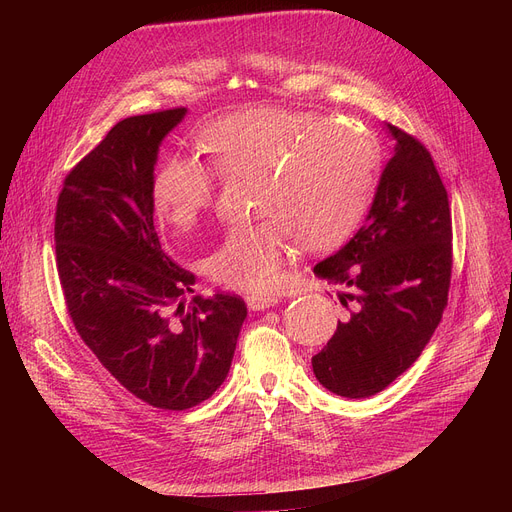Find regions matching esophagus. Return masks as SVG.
<instances>
[{"mask_svg":"<svg viewBox=\"0 0 512 512\" xmlns=\"http://www.w3.org/2000/svg\"><path fill=\"white\" fill-rule=\"evenodd\" d=\"M245 301L251 311H263V309L274 307L280 299H278V294H249Z\"/></svg>","mask_w":512,"mask_h":512,"instance_id":"34e87169","label":"esophagus"}]
</instances>
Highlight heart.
<instances>
[{
	"mask_svg": "<svg viewBox=\"0 0 512 512\" xmlns=\"http://www.w3.org/2000/svg\"><path fill=\"white\" fill-rule=\"evenodd\" d=\"M201 147L220 174L263 178L259 213L270 220L230 228L205 259L207 276L226 288H274L292 238L307 251L338 245L359 222L371 191V134L311 112H236L209 124ZM215 188V174L197 157L176 155L153 180V205L164 222L188 228L213 205Z\"/></svg>",
	"mask_w": 512,
	"mask_h": 512,
	"instance_id": "b5f03b06",
	"label": "heart"
}]
</instances>
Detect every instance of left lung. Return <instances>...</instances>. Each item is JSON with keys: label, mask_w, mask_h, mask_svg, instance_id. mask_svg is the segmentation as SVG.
Returning a JSON list of instances; mask_svg holds the SVG:
<instances>
[{"label": "left lung", "mask_w": 512, "mask_h": 512, "mask_svg": "<svg viewBox=\"0 0 512 512\" xmlns=\"http://www.w3.org/2000/svg\"><path fill=\"white\" fill-rule=\"evenodd\" d=\"M394 155L380 176L365 224L313 274L344 286L346 317L311 359L319 384L344 398L390 386L421 355L448 303L452 220L429 151L386 124Z\"/></svg>", "instance_id": "left-lung-1"}]
</instances>
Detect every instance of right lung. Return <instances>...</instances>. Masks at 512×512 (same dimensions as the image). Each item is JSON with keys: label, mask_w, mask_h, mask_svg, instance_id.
Masks as SVG:
<instances>
[{"label": "right lung", "mask_w": 512, "mask_h": 512, "mask_svg": "<svg viewBox=\"0 0 512 512\" xmlns=\"http://www.w3.org/2000/svg\"><path fill=\"white\" fill-rule=\"evenodd\" d=\"M186 107L132 116L70 170L56 209V261L74 328L137 398L184 411L222 386L247 305L193 297L195 276L161 249L153 224L159 145Z\"/></svg>", "instance_id": "1"}]
</instances>
